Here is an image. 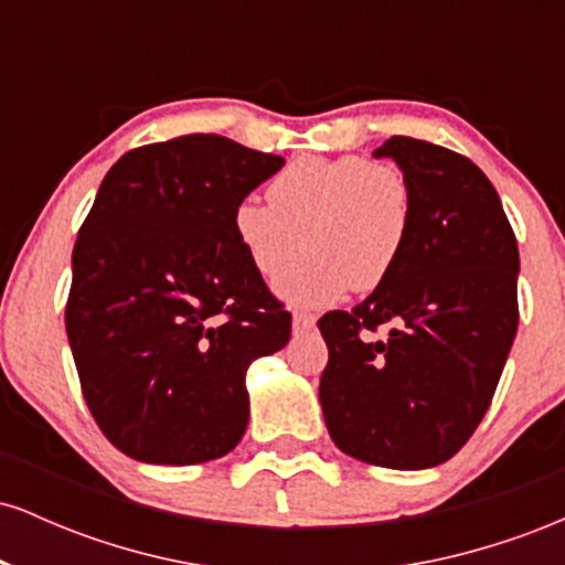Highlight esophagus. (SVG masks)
I'll return each mask as SVG.
<instances>
[{"mask_svg":"<svg viewBox=\"0 0 565 565\" xmlns=\"http://www.w3.org/2000/svg\"><path fill=\"white\" fill-rule=\"evenodd\" d=\"M316 327V316L313 313H305V310H295V316H291V329H295V334H305L310 332V329Z\"/></svg>","mask_w":565,"mask_h":565,"instance_id":"1","label":"esophagus"}]
</instances>
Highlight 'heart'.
Wrapping results in <instances>:
<instances>
[{
  "instance_id": "1",
  "label": "heart",
  "mask_w": 565,
  "mask_h": 565,
  "mask_svg": "<svg viewBox=\"0 0 565 565\" xmlns=\"http://www.w3.org/2000/svg\"><path fill=\"white\" fill-rule=\"evenodd\" d=\"M265 199L238 201L231 215L236 244L252 270L278 284L284 300L329 305L353 287L374 291L404 257L417 196L398 161L366 157H300L265 185Z\"/></svg>"
}]
</instances>
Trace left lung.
<instances>
[{"label": "left lung", "instance_id": "obj_1", "mask_svg": "<svg viewBox=\"0 0 565 565\" xmlns=\"http://www.w3.org/2000/svg\"><path fill=\"white\" fill-rule=\"evenodd\" d=\"M408 172L414 228L395 274L319 321V398L350 457L423 470L468 444L518 332V242L494 185L462 153L393 135L374 151ZM387 328L385 338H372Z\"/></svg>", "mask_w": 565, "mask_h": 565}]
</instances>
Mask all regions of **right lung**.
<instances>
[{
	"label": "right lung",
	"instance_id": "right-lung-1",
	"mask_svg": "<svg viewBox=\"0 0 565 565\" xmlns=\"http://www.w3.org/2000/svg\"><path fill=\"white\" fill-rule=\"evenodd\" d=\"M281 164L193 132L132 148L103 178L71 257L66 332L89 414L127 457L196 465L242 440L246 369L287 345L291 313L231 215Z\"/></svg>",
	"mask_w": 565,
	"mask_h": 565
}]
</instances>
